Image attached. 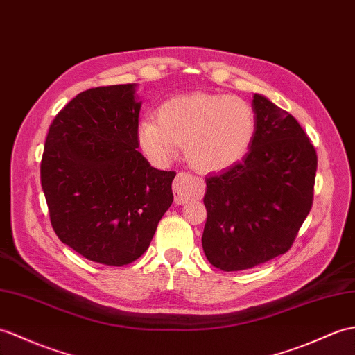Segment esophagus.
I'll use <instances>...</instances> for the list:
<instances>
[{
	"instance_id": "esophagus-1",
	"label": "esophagus",
	"mask_w": 355,
	"mask_h": 355,
	"mask_svg": "<svg viewBox=\"0 0 355 355\" xmlns=\"http://www.w3.org/2000/svg\"><path fill=\"white\" fill-rule=\"evenodd\" d=\"M172 191H174V200L177 204H186L191 200H198L202 196L204 184L202 180L195 178L189 172H180L172 183Z\"/></svg>"
}]
</instances>
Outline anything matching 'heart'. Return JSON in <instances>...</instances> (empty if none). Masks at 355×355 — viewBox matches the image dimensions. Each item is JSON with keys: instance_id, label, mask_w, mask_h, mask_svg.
<instances>
[{"instance_id": "1", "label": "heart", "mask_w": 355, "mask_h": 355, "mask_svg": "<svg viewBox=\"0 0 355 355\" xmlns=\"http://www.w3.org/2000/svg\"><path fill=\"white\" fill-rule=\"evenodd\" d=\"M157 119L140 122L137 139L151 160L168 163L178 146L198 171L218 172L241 162L255 136V112L239 96L189 94L164 101Z\"/></svg>"}]
</instances>
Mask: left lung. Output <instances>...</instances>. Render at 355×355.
<instances>
[{"label":"left lung","mask_w":355,"mask_h":355,"mask_svg":"<svg viewBox=\"0 0 355 355\" xmlns=\"http://www.w3.org/2000/svg\"><path fill=\"white\" fill-rule=\"evenodd\" d=\"M255 136L241 163L205 178L202 250L225 272L291 250L313 204L318 155L291 113L255 94Z\"/></svg>","instance_id":"8db88e82"}]
</instances>
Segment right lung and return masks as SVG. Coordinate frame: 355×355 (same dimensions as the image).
Returning a JSON list of instances; mask_svg holds the SVG:
<instances>
[{"label":"right lung","instance_id":"obj_1","mask_svg":"<svg viewBox=\"0 0 355 355\" xmlns=\"http://www.w3.org/2000/svg\"><path fill=\"white\" fill-rule=\"evenodd\" d=\"M136 85L87 89L57 113L40 162V183L57 237L90 261L137 260L172 201L174 171L137 151Z\"/></svg>","mask_w":355,"mask_h":355}]
</instances>
